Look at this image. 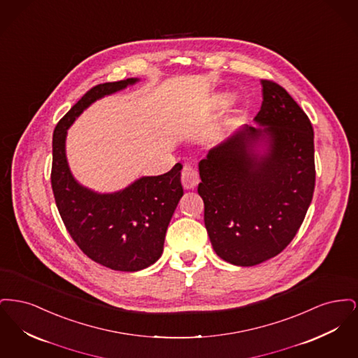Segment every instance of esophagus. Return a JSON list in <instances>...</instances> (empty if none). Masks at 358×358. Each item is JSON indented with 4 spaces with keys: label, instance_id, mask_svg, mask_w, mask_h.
I'll list each match as a JSON object with an SVG mask.
<instances>
[{
    "label": "esophagus",
    "instance_id": "34e87169",
    "mask_svg": "<svg viewBox=\"0 0 358 358\" xmlns=\"http://www.w3.org/2000/svg\"><path fill=\"white\" fill-rule=\"evenodd\" d=\"M181 182L185 189H193L200 182V174L192 165L185 164L181 171Z\"/></svg>",
    "mask_w": 358,
    "mask_h": 358
}]
</instances>
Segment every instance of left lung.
<instances>
[{
  "label": "left lung",
  "mask_w": 358,
  "mask_h": 358,
  "mask_svg": "<svg viewBox=\"0 0 358 358\" xmlns=\"http://www.w3.org/2000/svg\"><path fill=\"white\" fill-rule=\"evenodd\" d=\"M256 114L263 130L245 127L200 161L199 194L213 250L250 267L280 254L305 220L315 187L314 130L306 113L273 80L260 79ZM269 136V152L252 145Z\"/></svg>",
  "instance_id": "1"
}]
</instances>
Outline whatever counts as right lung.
<instances>
[{
	"label": "right lung",
	"instance_id": "right-lung-1",
	"mask_svg": "<svg viewBox=\"0 0 358 358\" xmlns=\"http://www.w3.org/2000/svg\"><path fill=\"white\" fill-rule=\"evenodd\" d=\"M136 79L88 90L59 120L52 139L51 185L56 206L76 245L91 260L115 271H139L159 259L173 212L184 194L181 164L171 171L142 177L114 194H96L72 177L66 158L67 129L87 106Z\"/></svg>",
	"mask_w": 358,
	"mask_h": 358
}]
</instances>
